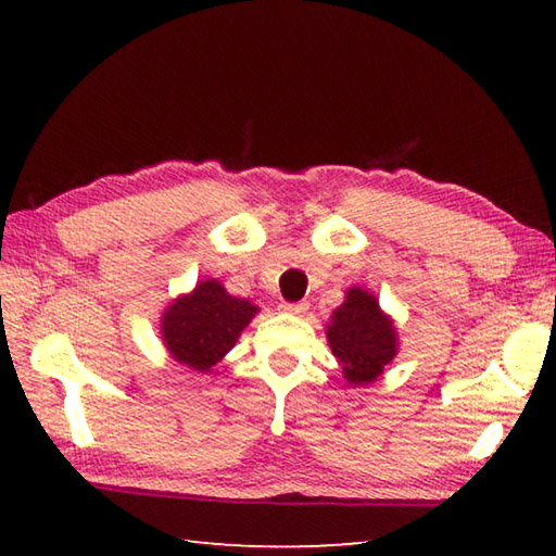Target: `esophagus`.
<instances>
[{
    "instance_id": "1",
    "label": "esophagus",
    "mask_w": 556,
    "mask_h": 556,
    "mask_svg": "<svg viewBox=\"0 0 556 556\" xmlns=\"http://www.w3.org/2000/svg\"><path fill=\"white\" fill-rule=\"evenodd\" d=\"M279 308H281V313H289V315H303L305 311H308V303H305V301H299V303H281Z\"/></svg>"
}]
</instances>
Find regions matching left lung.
Returning a JSON list of instances; mask_svg holds the SVG:
<instances>
[{"instance_id":"obj_1","label":"left lung","mask_w":556,"mask_h":556,"mask_svg":"<svg viewBox=\"0 0 556 556\" xmlns=\"http://www.w3.org/2000/svg\"><path fill=\"white\" fill-rule=\"evenodd\" d=\"M327 341L349 384H370L396 356V329L370 291L351 287L346 301L332 313Z\"/></svg>"}]
</instances>
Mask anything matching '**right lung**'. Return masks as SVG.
Returning a JSON list of instances; mask_svg holds the SVG:
<instances>
[{"mask_svg":"<svg viewBox=\"0 0 556 556\" xmlns=\"http://www.w3.org/2000/svg\"><path fill=\"white\" fill-rule=\"evenodd\" d=\"M257 305L236 299L217 279H203L162 315V341L169 356L198 372H210L239 341Z\"/></svg>","mask_w":556,"mask_h":556,"instance_id":"obj_1","label":"right lung"}]
</instances>
